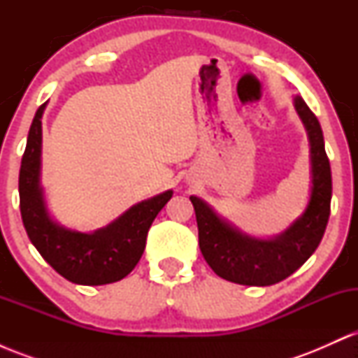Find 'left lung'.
<instances>
[{
	"label": "left lung",
	"mask_w": 358,
	"mask_h": 358,
	"mask_svg": "<svg viewBox=\"0 0 358 358\" xmlns=\"http://www.w3.org/2000/svg\"><path fill=\"white\" fill-rule=\"evenodd\" d=\"M310 143L311 188L305 212L285 232L256 237L242 232L231 220L213 210L200 196L192 195L199 225V245L217 276L245 286H271L301 268L318 248L331 200V170L324 153L323 131L318 119L299 96L293 99Z\"/></svg>",
	"instance_id": "left-lung-1"
}]
</instances>
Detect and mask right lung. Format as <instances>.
I'll use <instances>...</instances> for the list:
<instances>
[{
	"label": "right lung",
	"instance_id": "obj_1",
	"mask_svg": "<svg viewBox=\"0 0 358 358\" xmlns=\"http://www.w3.org/2000/svg\"><path fill=\"white\" fill-rule=\"evenodd\" d=\"M36 110L20 168V210L28 237L60 276L76 285L101 286L126 278L146 248L155 217L173 195L166 190L143 200L94 232H80L52 217L42 187V116Z\"/></svg>",
	"mask_w": 358,
	"mask_h": 358
}]
</instances>
